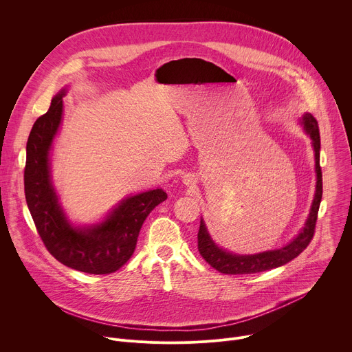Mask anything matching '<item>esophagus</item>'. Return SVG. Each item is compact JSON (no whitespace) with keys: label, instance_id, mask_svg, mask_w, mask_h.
Instances as JSON below:
<instances>
[{"label":"esophagus","instance_id":"obj_1","mask_svg":"<svg viewBox=\"0 0 352 352\" xmlns=\"http://www.w3.org/2000/svg\"><path fill=\"white\" fill-rule=\"evenodd\" d=\"M182 181H184V184H185V185H188V186H189V185H193V184H195V181H193V178H192L190 175H185Z\"/></svg>","mask_w":352,"mask_h":352}]
</instances>
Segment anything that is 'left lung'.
<instances>
[{
  "label": "left lung",
  "mask_w": 352,
  "mask_h": 352,
  "mask_svg": "<svg viewBox=\"0 0 352 352\" xmlns=\"http://www.w3.org/2000/svg\"><path fill=\"white\" fill-rule=\"evenodd\" d=\"M300 126L312 140V147L315 153V173H316V188L311 205L308 219L300 228V231L284 246L265 250V252L254 255H238L228 252V250L219 246L210 236L205 220L200 219V227L197 232V249L202 258L217 272L224 274H252L270 269L280 267L292 259H295L302 250L309 245L314 238L315 226L318 220V212L322 200L323 186H322V168H320V133L318 121L309 113H305L302 118H299Z\"/></svg>",
  "instance_id": "obj_1"
}]
</instances>
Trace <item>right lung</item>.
Wrapping results in <instances>:
<instances>
[{
    "label": "right lung",
    "instance_id": "1",
    "mask_svg": "<svg viewBox=\"0 0 352 352\" xmlns=\"http://www.w3.org/2000/svg\"><path fill=\"white\" fill-rule=\"evenodd\" d=\"M65 94L63 87L30 131L23 175L26 204L38 235L58 262L89 274H110L129 261L143 221L167 193L162 188L140 192L122 199L102 221L71 223L52 179V148L63 122Z\"/></svg>",
    "mask_w": 352,
    "mask_h": 352
}]
</instances>
